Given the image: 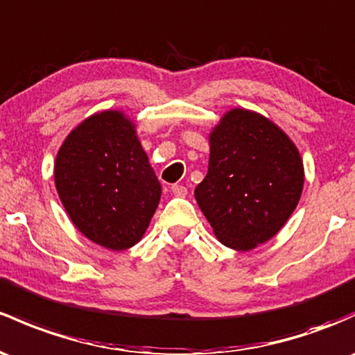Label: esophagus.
I'll use <instances>...</instances> for the list:
<instances>
[{
	"label": "esophagus",
	"mask_w": 355,
	"mask_h": 355,
	"mask_svg": "<svg viewBox=\"0 0 355 355\" xmlns=\"http://www.w3.org/2000/svg\"><path fill=\"white\" fill-rule=\"evenodd\" d=\"M171 192H173V196H177V197H185L187 196V187L175 184V185H171Z\"/></svg>",
	"instance_id": "esophagus-1"
}]
</instances>
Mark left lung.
Returning a JSON list of instances; mask_svg holds the SVG:
<instances>
[{"label":"left lung","mask_w":355,"mask_h":355,"mask_svg":"<svg viewBox=\"0 0 355 355\" xmlns=\"http://www.w3.org/2000/svg\"><path fill=\"white\" fill-rule=\"evenodd\" d=\"M209 148L207 175L193 192L197 204L223 245L257 248L281 231L300 202V151L279 125L246 109L223 115Z\"/></svg>","instance_id":"8db88e82"}]
</instances>
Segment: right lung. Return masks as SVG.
I'll list each match as a JSON object with an SVG mask.
<instances>
[{"instance_id":"add662e5","label":"right lung","mask_w":355,"mask_h":355,"mask_svg":"<svg viewBox=\"0 0 355 355\" xmlns=\"http://www.w3.org/2000/svg\"><path fill=\"white\" fill-rule=\"evenodd\" d=\"M54 182L73 225L114 252L139 243L162 197L136 125L121 110L89 115L71 130Z\"/></svg>"}]
</instances>
